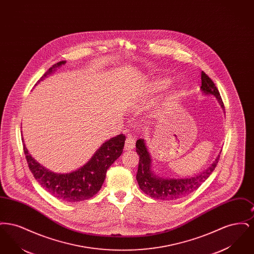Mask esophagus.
<instances>
[{"mask_svg": "<svg viewBox=\"0 0 254 254\" xmlns=\"http://www.w3.org/2000/svg\"><path fill=\"white\" fill-rule=\"evenodd\" d=\"M135 137H133L131 135H128L127 140H126V143H125V149L126 150H131L134 148L135 146Z\"/></svg>", "mask_w": 254, "mask_h": 254, "instance_id": "1", "label": "esophagus"}]
</instances>
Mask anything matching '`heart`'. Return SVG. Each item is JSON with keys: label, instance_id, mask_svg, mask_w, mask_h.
I'll use <instances>...</instances> for the list:
<instances>
[{"label": "heart", "instance_id": "heart-1", "mask_svg": "<svg viewBox=\"0 0 254 254\" xmlns=\"http://www.w3.org/2000/svg\"><path fill=\"white\" fill-rule=\"evenodd\" d=\"M169 84V81L168 79L160 78V79L155 80V81L152 83V85L150 86V89H151V91H153V92H158V91H160V90L166 88ZM180 91H181V90H180L179 87H175L174 89H172L171 92H170V94H169V99H168V100L170 101V102H171L172 100H174L176 97L180 94Z\"/></svg>", "mask_w": 254, "mask_h": 254}]
</instances>
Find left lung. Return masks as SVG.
Segmentation results:
<instances>
[{"mask_svg":"<svg viewBox=\"0 0 254 254\" xmlns=\"http://www.w3.org/2000/svg\"><path fill=\"white\" fill-rule=\"evenodd\" d=\"M201 91L205 95H212L217 99L219 105L225 112L224 103L220 96L217 87L212 80L204 71L201 73ZM136 152L139 155V166L136 174L138 185L146 195L151 198L172 201L181 199L196 190L210 176L217 166L220 154H218L213 163L205 170L198 174L185 178H169L161 177L152 170V159L148 152L144 139H139L136 142ZM221 153V152H220Z\"/></svg>","mask_w":254,"mask_h":254,"instance_id":"left-lung-1","label":"left lung"}]
</instances>
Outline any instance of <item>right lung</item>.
Segmentation results:
<instances>
[{
	"mask_svg": "<svg viewBox=\"0 0 254 254\" xmlns=\"http://www.w3.org/2000/svg\"><path fill=\"white\" fill-rule=\"evenodd\" d=\"M64 64L65 61H61L52 65L37 83ZM125 140V135L120 134L106 141L86 164L69 173H56L46 169L28 153L24 144V152L34 178L48 192L59 200L80 202L93 197L101 190L108 169L123 152Z\"/></svg>",
	"mask_w": 254,
	"mask_h": 254,
	"instance_id": "right-lung-1",
	"label": "right lung"
}]
</instances>
